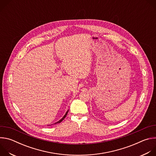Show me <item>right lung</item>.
Masks as SVG:
<instances>
[{"instance_id":"add662e5","label":"right lung","mask_w":156,"mask_h":156,"mask_svg":"<svg viewBox=\"0 0 156 156\" xmlns=\"http://www.w3.org/2000/svg\"><path fill=\"white\" fill-rule=\"evenodd\" d=\"M68 112H69V110L67 111V112H66V114H65V115H64V116L63 117V118H62V119H60V120L59 121H58L57 122H56V123H55V124H56V123H60L61 122H62V120H63V119H65V118L66 117V115H67V114H68Z\"/></svg>"}]
</instances>
